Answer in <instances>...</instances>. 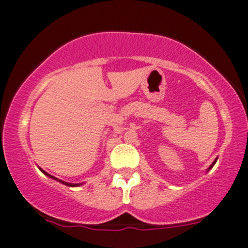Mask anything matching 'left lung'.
Here are the masks:
<instances>
[{"mask_svg":"<svg viewBox=\"0 0 248 248\" xmlns=\"http://www.w3.org/2000/svg\"><path fill=\"white\" fill-rule=\"evenodd\" d=\"M216 160H217V159H215V161H214V163L212 164V165H210V166H209V169H208V171H209V170H210V169H212V168H213V166H214V164H215V163H216Z\"/></svg>","mask_w":248,"mask_h":248,"instance_id":"left-lung-1","label":"left lung"}]
</instances>
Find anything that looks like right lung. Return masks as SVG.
I'll return each mask as SVG.
<instances>
[{
  "instance_id": "obj_1",
  "label": "right lung",
  "mask_w": 248,
  "mask_h": 248,
  "mask_svg": "<svg viewBox=\"0 0 248 248\" xmlns=\"http://www.w3.org/2000/svg\"><path fill=\"white\" fill-rule=\"evenodd\" d=\"M41 170V169H40ZM44 172V173L46 174V176H48V177H51V178H53V179H56V181H58V182H61V183H62V184H65V186H79L80 184H74V183H66V182H64V181H61V179H58V178H56V177H53V176H51V174H48L47 172H45L44 170H41Z\"/></svg>"
}]
</instances>
